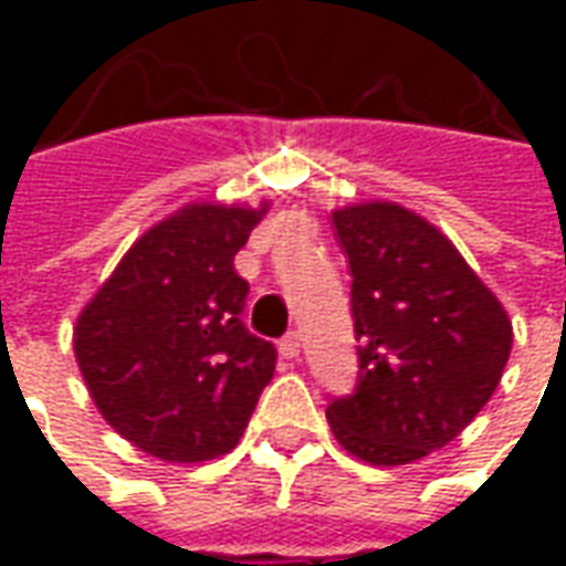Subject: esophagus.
<instances>
[{
    "instance_id": "1",
    "label": "esophagus",
    "mask_w": 566,
    "mask_h": 566,
    "mask_svg": "<svg viewBox=\"0 0 566 566\" xmlns=\"http://www.w3.org/2000/svg\"><path fill=\"white\" fill-rule=\"evenodd\" d=\"M279 352H282V357H300V336H296V333H287V336H282Z\"/></svg>"
}]
</instances>
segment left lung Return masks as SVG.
<instances>
[{"instance_id": "left-lung-1", "label": "left lung", "mask_w": 566, "mask_h": 566, "mask_svg": "<svg viewBox=\"0 0 566 566\" xmlns=\"http://www.w3.org/2000/svg\"><path fill=\"white\" fill-rule=\"evenodd\" d=\"M352 270L357 385L327 406L333 437L376 467L449 446L497 388L512 321L461 251L397 202L333 211Z\"/></svg>"}]
</instances>
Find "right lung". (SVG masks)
I'll use <instances>...</instances> for the list:
<instances>
[{
	"mask_svg": "<svg viewBox=\"0 0 566 566\" xmlns=\"http://www.w3.org/2000/svg\"><path fill=\"white\" fill-rule=\"evenodd\" d=\"M266 206L193 202L136 239L75 324L93 403L136 449L169 463L235 449L275 345L242 324L248 282L233 258Z\"/></svg>",
	"mask_w": 566,
	"mask_h": 566,
	"instance_id": "obj_1",
	"label": "right lung"
}]
</instances>
